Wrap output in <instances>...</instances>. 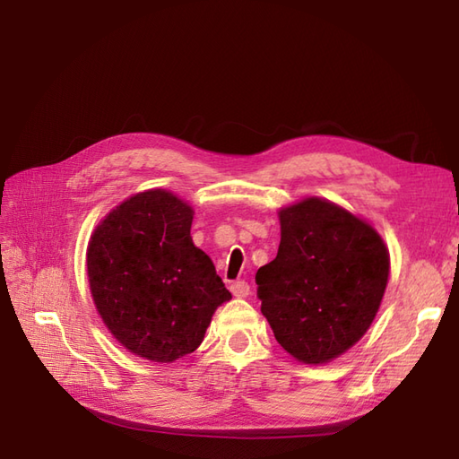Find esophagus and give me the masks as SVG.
<instances>
[{
	"label": "esophagus",
	"mask_w": 459,
	"mask_h": 459,
	"mask_svg": "<svg viewBox=\"0 0 459 459\" xmlns=\"http://www.w3.org/2000/svg\"><path fill=\"white\" fill-rule=\"evenodd\" d=\"M230 291H232V296H237V298H247L250 294L248 281H245V280L235 281V284H230Z\"/></svg>",
	"instance_id": "34e87169"
}]
</instances>
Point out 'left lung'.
<instances>
[{
  "label": "left lung",
  "mask_w": 459,
  "mask_h": 459,
  "mask_svg": "<svg viewBox=\"0 0 459 459\" xmlns=\"http://www.w3.org/2000/svg\"><path fill=\"white\" fill-rule=\"evenodd\" d=\"M278 214V255L256 272L260 309L291 357L327 363L373 324L391 270L388 250L368 222L325 199Z\"/></svg>",
  "instance_id": "obj_1"
}]
</instances>
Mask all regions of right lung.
I'll return each mask as SVG.
<instances>
[{
  "label": "right lung",
  "mask_w": 459,
  "mask_h": 459,
  "mask_svg": "<svg viewBox=\"0 0 459 459\" xmlns=\"http://www.w3.org/2000/svg\"><path fill=\"white\" fill-rule=\"evenodd\" d=\"M193 209L152 189L118 204L92 232L86 270L96 309L120 343L153 363L193 353L232 296L191 238Z\"/></svg>",
  "instance_id": "obj_1"
}]
</instances>
